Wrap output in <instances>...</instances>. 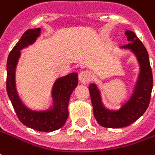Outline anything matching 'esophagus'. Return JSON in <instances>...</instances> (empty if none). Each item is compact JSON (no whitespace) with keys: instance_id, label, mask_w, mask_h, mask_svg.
I'll list each match as a JSON object with an SVG mask.
<instances>
[{"instance_id":"1","label":"esophagus","mask_w":155,"mask_h":155,"mask_svg":"<svg viewBox=\"0 0 155 155\" xmlns=\"http://www.w3.org/2000/svg\"><path fill=\"white\" fill-rule=\"evenodd\" d=\"M91 79V74L89 71H81L79 74V81L82 84H87Z\"/></svg>"}]
</instances>
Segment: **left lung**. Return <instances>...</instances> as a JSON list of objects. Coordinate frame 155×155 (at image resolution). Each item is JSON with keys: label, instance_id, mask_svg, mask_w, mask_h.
Instances as JSON below:
<instances>
[{"label": "left lung", "instance_id": "left-lung-1", "mask_svg": "<svg viewBox=\"0 0 155 155\" xmlns=\"http://www.w3.org/2000/svg\"><path fill=\"white\" fill-rule=\"evenodd\" d=\"M125 35L128 44L119 48L133 54L139 68L133 92L128 99L118 109L108 108L102 101L99 86L95 83H91L89 85L95 118L101 126L105 127L120 128L130 125L145 112L150 101L153 75L148 52L134 32L126 30Z\"/></svg>", "mask_w": 155, "mask_h": 155}]
</instances>
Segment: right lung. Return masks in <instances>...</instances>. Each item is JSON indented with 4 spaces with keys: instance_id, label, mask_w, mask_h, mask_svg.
Instances as JSON below:
<instances>
[{
    "instance_id": "1",
    "label": "right lung",
    "mask_w": 155,
    "mask_h": 155,
    "mask_svg": "<svg viewBox=\"0 0 155 155\" xmlns=\"http://www.w3.org/2000/svg\"><path fill=\"white\" fill-rule=\"evenodd\" d=\"M41 35V28L28 29L23 33L6 63V91L18 119L25 126L41 132H53L61 128L66 122L70 96L78 85V74L71 73L57 78L53 85V105L43 110H33L25 105L18 95L16 85V70L21 50L33 44Z\"/></svg>"
}]
</instances>
